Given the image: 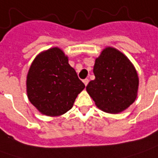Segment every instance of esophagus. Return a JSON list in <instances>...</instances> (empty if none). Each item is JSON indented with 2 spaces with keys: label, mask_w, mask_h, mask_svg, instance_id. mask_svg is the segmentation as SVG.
<instances>
[{
  "label": "esophagus",
  "mask_w": 158,
  "mask_h": 158,
  "mask_svg": "<svg viewBox=\"0 0 158 158\" xmlns=\"http://www.w3.org/2000/svg\"><path fill=\"white\" fill-rule=\"evenodd\" d=\"M83 83L85 84V86H87V84L89 83V79H88V78H86V79H84V80H83Z\"/></svg>",
  "instance_id": "obj_1"
}]
</instances>
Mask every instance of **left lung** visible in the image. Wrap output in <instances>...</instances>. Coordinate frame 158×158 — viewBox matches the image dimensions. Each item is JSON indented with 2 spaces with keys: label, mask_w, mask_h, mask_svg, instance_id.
Returning <instances> with one entry per match:
<instances>
[{
  "label": "left lung",
  "mask_w": 158,
  "mask_h": 158,
  "mask_svg": "<svg viewBox=\"0 0 158 158\" xmlns=\"http://www.w3.org/2000/svg\"><path fill=\"white\" fill-rule=\"evenodd\" d=\"M95 78L86 86L96 106L104 112L118 113L135 100L138 76L130 60L123 53L107 47L96 59Z\"/></svg>",
  "instance_id": "1"
}]
</instances>
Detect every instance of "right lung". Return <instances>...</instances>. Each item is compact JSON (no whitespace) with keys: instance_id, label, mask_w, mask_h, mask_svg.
Listing matches in <instances>:
<instances>
[{"instance_id":"right-lung-1","label":"right lung","mask_w":158,"mask_h":158,"mask_svg":"<svg viewBox=\"0 0 158 158\" xmlns=\"http://www.w3.org/2000/svg\"><path fill=\"white\" fill-rule=\"evenodd\" d=\"M26 85L29 100L48 116H59L70 110L77 95L85 88L68 57L57 47L36 57Z\"/></svg>"}]
</instances>
